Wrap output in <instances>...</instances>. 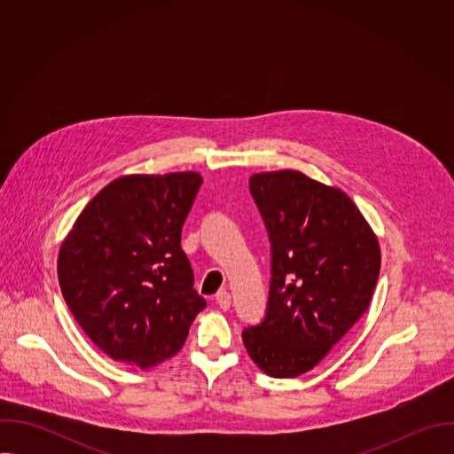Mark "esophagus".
I'll return each instance as SVG.
<instances>
[{
	"instance_id": "esophagus-1",
	"label": "esophagus",
	"mask_w": 454,
	"mask_h": 454,
	"mask_svg": "<svg viewBox=\"0 0 454 454\" xmlns=\"http://www.w3.org/2000/svg\"><path fill=\"white\" fill-rule=\"evenodd\" d=\"M215 301H217V305H219L223 310H228L230 305H231V294H230L228 291H219V293L215 294Z\"/></svg>"
}]
</instances>
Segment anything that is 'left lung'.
<instances>
[{
    "label": "left lung",
    "instance_id": "8db88e82",
    "mask_svg": "<svg viewBox=\"0 0 454 454\" xmlns=\"http://www.w3.org/2000/svg\"><path fill=\"white\" fill-rule=\"evenodd\" d=\"M249 192L271 244V280L266 316L242 331V341L268 375L296 377L366 312L379 242L347 193L301 172L254 174Z\"/></svg>",
    "mask_w": 454,
    "mask_h": 454
}]
</instances>
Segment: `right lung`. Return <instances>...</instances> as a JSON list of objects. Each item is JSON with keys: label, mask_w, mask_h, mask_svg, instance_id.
<instances>
[{"label": "right lung", "mask_w": 454, "mask_h": 454, "mask_svg": "<svg viewBox=\"0 0 454 454\" xmlns=\"http://www.w3.org/2000/svg\"><path fill=\"white\" fill-rule=\"evenodd\" d=\"M201 183L196 172L118 177L88 203L60 246L62 296L109 357L140 368L172 357L207 307L181 249Z\"/></svg>", "instance_id": "obj_1"}]
</instances>
